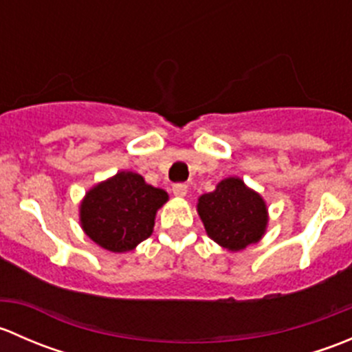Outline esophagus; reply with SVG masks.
I'll return each instance as SVG.
<instances>
[{"label":"esophagus","mask_w":352,"mask_h":352,"mask_svg":"<svg viewBox=\"0 0 352 352\" xmlns=\"http://www.w3.org/2000/svg\"><path fill=\"white\" fill-rule=\"evenodd\" d=\"M187 189H189V187H187L186 184H175V186L172 187V192L175 197H186Z\"/></svg>","instance_id":"esophagus-1"}]
</instances>
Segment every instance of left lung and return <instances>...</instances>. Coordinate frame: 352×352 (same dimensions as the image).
I'll return each instance as SVG.
<instances>
[{
    "mask_svg": "<svg viewBox=\"0 0 352 352\" xmlns=\"http://www.w3.org/2000/svg\"><path fill=\"white\" fill-rule=\"evenodd\" d=\"M197 214L209 239L230 252L261 242L267 232V204L240 177L223 179L212 192L202 194Z\"/></svg>",
    "mask_w": 352,
    "mask_h": 352,
    "instance_id": "obj_1",
    "label": "left lung"
}]
</instances>
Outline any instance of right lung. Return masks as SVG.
Wrapping results in <instances>:
<instances>
[{"label": "right lung", "instance_id": "add662e5", "mask_svg": "<svg viewBox=\"0 0 352 352\" xmlns=\"http://www.w3.org/2000/svg\"><path fill=\"white\" fill-rule=\"evenodd\" d=\"M166 201L165 190L146 184L140 173L122 170L95 184L81 199V230L109 252L134 250L153 233L156 212Z\"/></svg>", "mask_w": 352, "mask_h": 352}]
</instances>
